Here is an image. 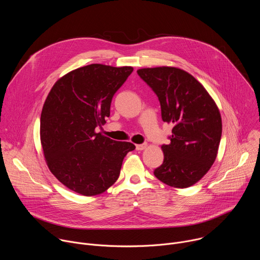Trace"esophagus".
Segmentation results:
<instances>
[{
  "mask_svg": "<svg viewBox=\"0 0 260 260\" xmlns=\"http://www.w3.org/2000/svg\"><path fill=\"white\" fill-rule=\"evenodd\" d=\"M146 147H147V144H138V145H136V149L141 151V150H144Z\"/></svg>",
  "mask_w": 260,
  "mask_h": 260,
  "instance_id": "obj_1",
  "label": "esophagus"
}]
</instances>
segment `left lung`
<instances>
[{
	"instance_id": "1",
	"label": "left lung",
	"mask_w": 260,
	"mask_h": 260,
	"mask_svg": "<svg viewBox=\"0 0 260 260\" xmlns=\"http://www.w3.org/2000/svg\"><path fill=\"white\" fill-rule=\"evenodd\" d=\"M137 73L157 95L162 120L174 125L154 176L169 186L187 188L216 159L222 134L219 109L205 87L181 69L145 68Z\"/></svg>"
}]
</instances>
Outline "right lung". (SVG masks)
Returning a JSON list of instances; mask_svg holds the SVG:
<instances>
[{"label":"right lung","mask_w":260,"mask_h":260,"mask_svg":"<svg viewBox=\"0 0 260 260\" xmlns=\"http://www.w3.org/2000/svg\"><path fill=\"white\" fill-rule=\"evenodd\" d=\"M133 71L88 64L66 74L48 93L41 113V144L50 172L69 189L86 197L106 191L118 179L124 156L135 150L129 142L95 132Z\"/></svg>","instance_id":"obj_1"}]
</instances>
